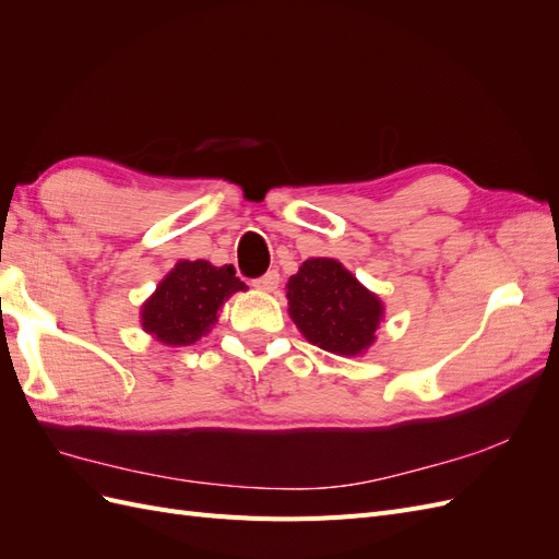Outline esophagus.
Masks as SVG:
<instances>
[{
    "label": "esophagus",
    "mask_w": 559,
    "mask_h": 559,
    "mask_svg": "<svg viewBox=\"0 0 559 559\" xmlns=\"http://www.w3.org/2000/svg\"><path fill=\"white\" fill-rule=\"evenodd\" d=\"M251 284H253V289L270 294V292H275L277 286H280V273H277V270H270V273H265L263 277H257Z\"/></svg>",
    "instance_id": "esophagus-1"
}]
</instances>
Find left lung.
<instances>
[{
    "label": "left lung",
    "instance_id": "1",
    "mask_svg": "<svg viewBox=\"0 0 559 559\" xmlns=\"http://www.w3.org/2000/svg\"><path fill=\"white\" fill-rule=\"evenodd\" d=\"M298 331L321 349L357 357L376 343L382 300L333 259H308L286 284Z\"/></svg>",
    "mask_w": 559,
    "mask_h": 559
}]
</instances>
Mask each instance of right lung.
I'll list each match as a JSON object with an SVG mask.
<instances>
[{
	"instance_id": "right-lung-1",
	"label": "right lung",
	"mask_w": 559,
	"mask_h": 559,
	"mask_svg": "<svg viewBox=\"0 0 559 559\" xmlns=\"http://www.w3.org/2000/svg\"><path fill=\"white\" fill-rule=\"evenodd\" d=\"M245 289L233 265L179 261L142 306V329L163 345H193L214 326L224 302Z\"/></svg>"
}]
</instances>
